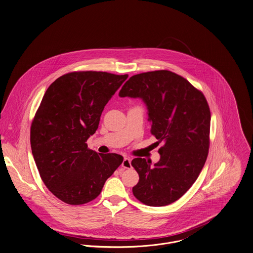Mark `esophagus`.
Masks as SVG:
<instances>
[{"instance_id": "obj_1", "label": "esophagus", "mask_w": 253, "mask_h": 253, "mask_svg": "<svg viewBox=\"0 0 253 253\" xmlns=\"http://www.w3.org/2000/svg\"><path fill=\"white\" fill-rule=\"evenodd\" d=\"M122 167L126 168V169H128L131 167V161L129 158H125L124 161L122 162Z\"/></svg>"}]
</instances>
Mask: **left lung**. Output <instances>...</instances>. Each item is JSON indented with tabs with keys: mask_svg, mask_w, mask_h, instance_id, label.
<instances>
[{
	"mask_svg": "<svg viewBox=\"0 0 253 253\" xmlns=\"http://www.w3.org/2000/svg\"><path fill=\"white\" fill-rule=\"evenodd\" d=\"M119 95L143 100L151 132L157 143H163L161 160L154 166L141 158L131 161L139 175L133 195L152 207L177 201L194 184L207 160L211 112L204 94L184 77L156 70L131 76Z\"/></svg>",
	"mask_w": 253,
	"mask_h": 253,
	"instance_id": "8db88e82",
	"label": "left lung"
}]
</instances>
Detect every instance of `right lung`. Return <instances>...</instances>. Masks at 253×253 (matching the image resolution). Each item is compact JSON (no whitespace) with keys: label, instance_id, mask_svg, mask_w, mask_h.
Instances as JSON below:
<instances>
[{"label":"right lung","instance_id":"obj_1","mask_svg":"<svg viewBox=\"0 0 253 253\" xmlns=\"http://www.w3.org/2000/svg\"><path fill=\"white\" fill-rule=\"evenodd\" d=\"M128 77L78 71L46 90L31 126V148L42 180L60 200L81 205L96 198L122 164L117 154H97L87 140L98 127L104 106Z\"/></svg>","mask_w":253,"mask_h":253}]
</instances>
